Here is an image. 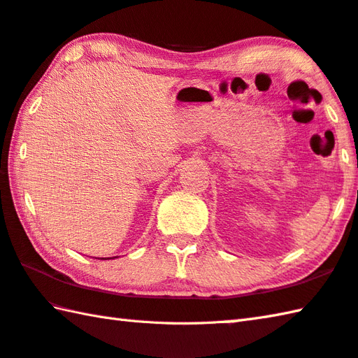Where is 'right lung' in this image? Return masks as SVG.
I'll use <instances>...</instances> for the list:
<instances>
[{"instance_id":"right-lung-1","label":"right lung","mask_w":358,"mask_h":358,"mask_svg":"<svg viewBox=\"0 0 358 358\" xmlns=\"http://www.w3.org/2000/svg\"><path fill=\"white\" fill-rule=\"evenodd\" d=\"M102 259H103V257H102ZM108 259H111V257H108Z\"/></svg>"}]
</instances>
